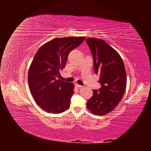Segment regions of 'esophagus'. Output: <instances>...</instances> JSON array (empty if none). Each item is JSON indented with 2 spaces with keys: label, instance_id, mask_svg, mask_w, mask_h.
<instances>
[{
  "label": "esophagus",
  "instance_id": "obj_1",
  "mask_svg": "<svg viewBox=\"0 0 151 151\" xmlns=\"http://www.w3.org/2000/svg\"><path fill=\"white\" fill-rule=\"evenodd\" d=\"M75 86L76 87V88H82V86H81V85H79V84H75Z\"/></svg>",
  "mask_w": 151,
  "mask_h": 151
}]
</instances>
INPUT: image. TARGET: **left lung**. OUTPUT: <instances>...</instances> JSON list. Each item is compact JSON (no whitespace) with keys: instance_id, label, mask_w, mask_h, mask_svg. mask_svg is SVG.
Returning a JSON list of instances; mask_svg holds the SVG:
<instances>
[{"instance_id":"8db88e82","label":"left lung","mask_w":151,"mask_h":151,"mask_svg":"<svg viewBox=\"0 0 151 151\" xmlns=\"http://www.w3.org/2000/svg\"><path fill=\"white\" fill-rule=\"evenodd\" d=\"M86 42L93 54L94 72L99 74L98 82L101 85L99 91L93 90L87 108L94 115L103 116L116 107L125 92V68L119 53L103 40L89 38Z\"/></svg>"}]
</instances>
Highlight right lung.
<instances>
[{"label":"right lung","instance_id":"right-lung-1","mask_svg":"<svg viewBox=\"0 0 151 151\" xmlns=\"http://www.w3.org/2000/svg\"><path fill=\"white\" fill-rule=\"evenodd\" d=\"M85 38H54L36 53L28 70V84L35 101L44 111L60 113L69 108L74 85L57 78L65 66L68 53Z\"/></svg>","mask_w":151,"mask_h":151}]
</instances>
